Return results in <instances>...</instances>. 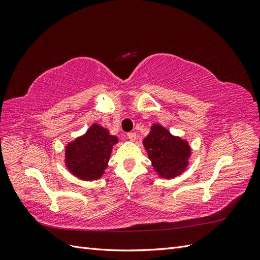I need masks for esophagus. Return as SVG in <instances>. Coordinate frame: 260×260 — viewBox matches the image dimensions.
<instances>
[{"instance_id": "34e87169", "label": "esophagus", "mask_w": 260, "mask_h": 260, "mask_svg": "<svg viewBox=\"0 0 260 260\" xmlns=\"http://www.w3.org/2000/svg\"><path fill=\"white\" fill-rule=\"evenodd\" d=\"M127 137H128V139L130 140V141H136V139H137V135L135 132H129V133H127Z\"/></svg>"}]
</instances>
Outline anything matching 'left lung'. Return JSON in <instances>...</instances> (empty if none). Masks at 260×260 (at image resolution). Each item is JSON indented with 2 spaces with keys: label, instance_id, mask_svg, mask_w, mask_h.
Instances as JSON below:
<instances>
[{
  "label": "left lung",
  "instance_id": "obj_1",
  "mask_svg": "<svg viewBox=\"0 0 260 260\" xmlns=\"http://www.w3.org/2000/svg\"><path fill=\"white\" fill-rule=\"evenodd\" d=\"M143 144L154 169L162 178L180 176L187 166L191 148L186 141L174 137L160 124H154Z\"/></svg>",
  "mask_w": 260,
  "mask_h": 260
}]
</instances>
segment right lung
Masks as SVG:
<instances>
[{
	"mask_svg": "<svg viewBox=\"0 0 260 260\" xmlns=\"http://www.w3.org/2000/svg\"><path fill=\"white\" fill-rule=\"evenodd\" d=\"M116 137L94 123L85 135L66 146V166L73 175L86 181L102 177L107 167Z\"/></svg>",
	"mask_w": 260,
	"mask_h": 260,
	"instance_id": "obj_1",
	"label": "right lung"
}]
</instances>
